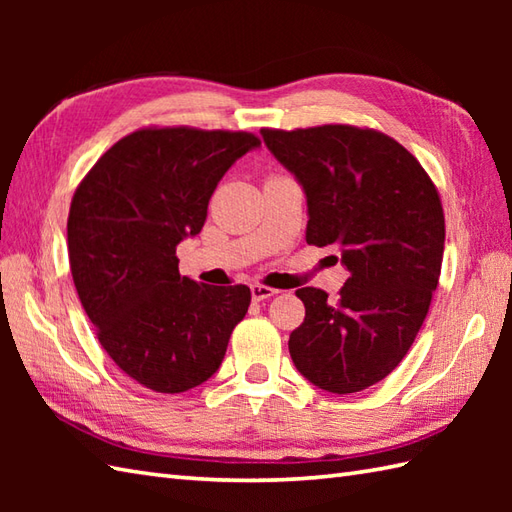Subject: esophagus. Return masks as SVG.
Segmentation results:
<instances>
[{"instance_id":"34e87169","label":"esophagus","mask_w":512,"mask_h":512,"mask_svg":"<svg viewBox=\"0 0 512 512\" xmlns=\"http://www.w3.org/2000/svg\"><path fill=\"white\" fill-rule=\"evenodd\" d=\"M250 295H253V299H255V301H264V299H268V297L277 295V290H275V288H270V286L253 284V286H250Z\"/></svg>"}]
</instances>
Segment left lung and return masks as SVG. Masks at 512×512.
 I'll use <instances>...</instances> for the list:
<instances>
[{"label":"left lung","mask_w":512,"mask_h":512,"mask_svg":"<svg viewBox=\"0 0 512 512\" xmlns=\"http://www.w3.org/2000/svg\"><path fill=\"white\" fill-rule=\"evenodd\" d=\"M266 147L308 198L306 242L336 244L350 270L339 297L299 288L306 319L292 363L332 394L376 385L416 341L444 253L440 193L418 158L369 127L262 129Z\"/></svg>","instance_id":"8db88e82"}]
</instances>
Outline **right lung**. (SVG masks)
<instances>
[{"mask_svg": "<svg viewBox=\"0 0 512 512\" xmlns=\"http://www.w3.org/2000/svg\"><path fill=\"white\" fill-rule=\"evenodd\" d=\"M250 132L140 127L79 182L68 215L74 288L107 356L136 383L180 394L209 380L250 306L248 286H206L178 270Z\"/></svg>", "mask_w": 512, "mask_h": 512, "instance_id": "1", "label": "right lung"}]
</instances>
